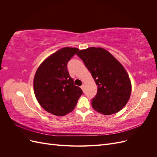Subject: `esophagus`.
<instances>
[{
    "instance_id": "obj_1",
    "label": "esophagus",
    "mask_w": 157,
    "mask_h": 157,
    "mask_svg": "<svg viewBox=\"0 0 157 157\" xmlns=\"http://www.w3.org/2000/svg\"><path fill=\"white\" fill-rule=\"evenodd\" d=\"M80 88H81V89L82 90V91L84 92V91H85V85L84 84H82L81 86H80Z\"/></svg>"
}]
</instances>
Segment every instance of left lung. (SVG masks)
Returning a JSON list of instances; mask_svg holds the SVG:
<instances>
[{
  "label": "left lung",
  "instance_id": "left-lung-1",
  "mask_svg": "<svg viewBox=\"0 0 157 157\" xmlns=\"http://www.w3.org/2000/svg\"><path fill=\"white\" fill-rule=\"evenodd\" d=\"M81 59L98 85L92 105L96 111L105 115L120 111L129 100L131 82L122 65L111 54L102 48L79 50Z\"/></svg>",
  "mask_w": 157,
  "mask_h": 157
}]
</instances>
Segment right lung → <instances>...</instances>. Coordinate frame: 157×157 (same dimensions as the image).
<instances>
[{
	"label": "right lung",
	"mask_w": 157,
	"mask_h": 157,
	"mask_svg": "<svg viewBox=\"0 0 157 157\" xmlns=\"http://www.w3.org/2000/svg\"><path fill=\"white\" fill-rule=\"evenodd\" d=\"M77 48L65 47L50 56L37 69L33 87L41 107L56 116H64L75 109L82 90L74 84L67 63Z\"/></svg>",
	"instance_id": "1"
}]
</instances>
